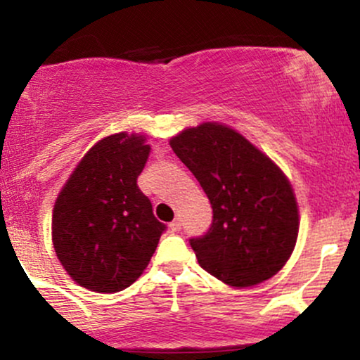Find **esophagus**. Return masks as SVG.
<instances>
[{"label": "esophagus", "instance_id": "esophagus-1", "mask_svg": "<svg viewBox=\"0 0 360 360\" xmlns=\"http://www.w3.org/2000/svg\"><path fill=\"white\" fill-rule=\"evenodd\" d=\"M169 226H171L172 232H179V230H181V220H179V218H176V220H172V223Z\"/></svg>", "mask_w": 360, "mask_h": 360}]
</instances>
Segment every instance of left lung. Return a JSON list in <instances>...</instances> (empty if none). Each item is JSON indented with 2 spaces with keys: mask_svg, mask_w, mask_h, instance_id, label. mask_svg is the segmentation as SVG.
I'll use <instances>...</instances> for the list:
<instances>
[{
  "mask_svg": "<svg viewBox=\"0 0 360 360\" xmlns=\"http://www.w3.org/2000/svg\"><path fill=\"white\" fill-rule=\"evenodd\" d=\"M169 143L213 208L208 232L189 240L200 266L235 288L278 274L295 250L300 229L298 205L283 171L220 123L186 128Z\"/></svg>",
  "mask_w": 360,
  "mask_h": 360,
  "instance_id": "8db88e82",
  "label": "left lung"
}]
</instances>
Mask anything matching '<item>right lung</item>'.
<instances>
[{
    "mask_svg": "<svg viewBox=\"0 0 360 360\" xmlns=\"http://www.w3.org/2000/svg\"><path fill=\"white\" fill-rule=\"evenodd\" d=\"M150 146L143 135L105 137L88 150L56 200L52 242L77 284L118 292L140 278L166 225L139 189Z\"/></svg>",
    "mask_w": 360,
    "mask_h": 360,
    "instance_id": "add662e5",
    "label": "right lung"
}]
</instances>
